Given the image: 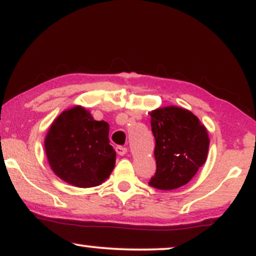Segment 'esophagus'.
<instances>
[{
	"mask_svg": "<svg viewBox=\"0 0 256 256\" xmlns=\"http://www.w3.org/2000/svg\"><path fill=\"white\" fill-rule=\"evenodd\" d=\"M116 154H118V155H125L126 152H128V148H126V146H118L116 148Z\"/></svg>",
	"mask_w": 256,
	"mask_h": 256,
	"instance_id": "1",
	"label": "esophagus"
}]
</instances>
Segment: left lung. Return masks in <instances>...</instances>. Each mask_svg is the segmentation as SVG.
<instances>
[{"instance_id":"1","label":"left lung","mask_w":256,"mask_h":256,"mask_svg":"<svg viewBox=\"0 0 256 256\" xmlns=\"http://www.w3.org/2000/svg\"><path fill=\"white\" fill-rule=\"evenodd\" d=\"M156 171L149 185L173 190L189 183L206 162L210 146L207 130L192 112L179 107L152 110Z\"/></svg>"}]
</instances>
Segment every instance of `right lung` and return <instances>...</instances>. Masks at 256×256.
Segmentation results:
<instances>
[{"mask_svg":"<svg viewBox=\"0 0 256 256\" xmlns=\"http://www.w3.org/2000/svg\"><path fill=\"white\" fill-rule=\"evenodd\" d=\"M108 134V122L94 120L84 108L62 112L44 142L55 174L78 188L104 183L116 165V150L110 144Z\"/></svg>","mask_w":256,"mask_h":256,"instance_id":"obj_1","label":"right lung"}]
</instances>
